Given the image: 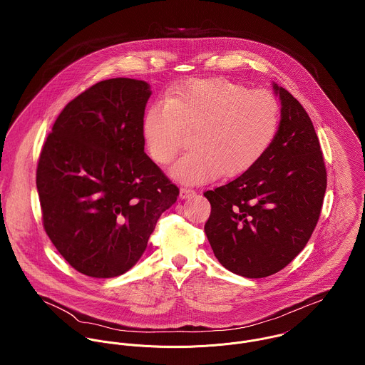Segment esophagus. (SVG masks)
Instances as JSON below:
<instances>
[{"label":"esophagus","instance_id":"obj_1","mask_svg":"<svg viewBox=\"0 0 365 365\" xmlns=\"http://www.w3.org/2000/svg\"><path fill=\"white\" fill-rule=\"evenodd\" d=\"M195 194H197V192H195L194 190H191V188H185V187H182V188L180 190V198H181V200L192 198Z\"/></svg>","mask_w":365,"mask_h":365}]
</instances>
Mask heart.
<instances>
[{
	"label": "heart",
	"instance_id": "heart-1",
	"mask_svg": "<svg viewBox=\"0 0 365 365\" xmlns=\"http://www.w3.org/2000/svg\"><path fill=\"white\" fill-rule=\"evenodd\" d=\"M278 126L274 96L225 78L188 80L170 88L164 103L150 105L142 120L146 150L161 165L177 157L185 133L192 132L191 152L171 168L185 184L246 173L269 149Z\"/></svg>",
	"mask_w": 365,
	"mask_h": 365
}]
</instances>
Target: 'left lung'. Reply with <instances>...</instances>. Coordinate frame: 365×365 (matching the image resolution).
<instances>
[{"instance_id": "obj_1", "label": "left lung", "mask_w": 365, "mask_h": 365, "mask_svg": "<svg viewBox=\"0 0 365 365\" xmlns=\"http://www.w3.org/2000/svg\"><path fill=\"white\" fill-rule=\"evenodd\" d=\"M272 88L281 101V120L269 149L236 180L204 192L213 255L246 278L272 275L304 250L327 184L309 115L285 88L275 83Z\"/></svg>"}]
</instances>
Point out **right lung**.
Segmentation results:
<instances>
[{"label":"right lung","instance_id":"obj_1","mask_svg":"<svg viewBox=\"0 0 365 365\" xmlns=\"http://www.w3.org/2000/svg\"><path fill=\"white\" fill-rule=\"evenodd\" d=\"M150 96L142 80L94 84L64 106L39 157L43 227L63 259L88 277L130 269L180 194L145 153Z\"/></svg>","mask_w":365,"mask_h":365}]
</instances>
